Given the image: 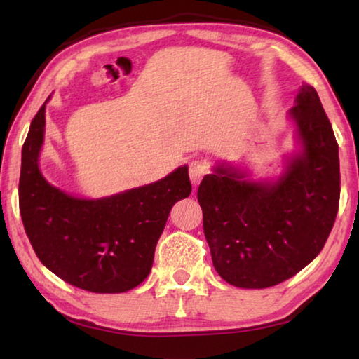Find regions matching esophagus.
I'll list each match as a JSON object with an SVG mask.
<instances>
[{
    "mask_svg": "<svg viewBox=\"0 0 359 359\" xmlns=\"http://www.w3.org/2000/svg\"><path fill=\"white\" fill-rule=\"evenodd\" d=\"M209 172V163L205 160H194L190 165V179L191 184L196 187L199 185V182L203 180L205 174Z\"/></svg>",
    "mask_w": 359,
    "mask_h": 359,
    "instance_id": "34e87169",
    "label": "esophagus"
}]
</instances>
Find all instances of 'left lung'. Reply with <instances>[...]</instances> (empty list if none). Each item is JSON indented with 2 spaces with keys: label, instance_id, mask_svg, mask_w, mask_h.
<instances>
[{
  "label": "left lung",
  "instance_id": "8db88e82",
  "mask_svg": "<svg viewBox=\"0 0 359 359\" xmlns=\"http://www.w3.org/2000/svg\"><path fill=\"white\" fill-rule=\"evenodd\" d=\"M302 150L276 182L218 165L198 188L204 236L223 280L267 288L288 280L325 247L340 198L339 145L318 93L302 83L290 109Z\"/></svg>",
  "mask_w": 359,
  "mask_h": 359
}]
</instances>
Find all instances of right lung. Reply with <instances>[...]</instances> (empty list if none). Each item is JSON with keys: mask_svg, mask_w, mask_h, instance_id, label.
Segmentation results:
<instances>
[{"mask_svg": "<svg viewBox=\"0 0 359 359\" xmlns=\"http://www.w3.org/2000/svg\"><path fill=\"white\" fill-rule=\"evenodd\" d=\"M46 102L22 149L19 204L33 250L48 271L77 288L92 293L133 290L150 274L172 205L190 196L188 168L114 196H71L48 184L39 169Z\"/></svg>", "mask_w": 359, "mask_h": 359, "instance_id": "add662e5", "label": "right lung"}]
</instances>
